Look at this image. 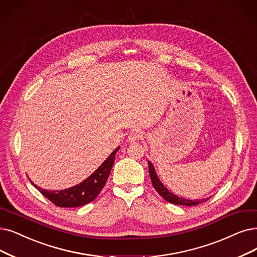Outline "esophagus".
<instances>
[{"label": "esophagus", "mask_w": 257, "mask_h": 257, "mask_svg": "<svg viewBox=\"0 0 257 257\" xmlns=\"http://www.w3.org/2000/svg\"><path fill=\"white\" fill-rule=\"evenodd\" d=\"M142 137H143L142 132L135 130V131H132V132L130 133V135H128V138H127V139H128V141H131V142H135V141H137V140H139V139H142Z\"/></svg>", "instance_id": "esophagus-1"}]
</instances>
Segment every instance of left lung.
<instances>
[{
    "mask_svg": "<svg viewBox=\"0 0 257 257\" xmlns=\"http://www.w3.org/2000/svg\"><path fill=\"white\" fill-rule=\"evenodd\" d=\"M149 173L151 176V180L154 188L159 193L160 196L166 199L167 201L174 203V204H180V206H187V207H191V206H196V204H199L203 201H206L207 199H202V200H190V199H186L182 197H178L176 195H174L173 193H171L166 187L163 186L161 183V181L159 180V178L156 175L155 169H154V166L151 163V161H149Z\"/></svg>",
    "mask_w": 257,
    "mask_h": 257,
    "instance_id": "1",
    "label": "left lung"
}]
</instances>
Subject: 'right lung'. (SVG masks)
I'll return each instance as SVG.
<instances>
[{
    "instance_id": "obj_1",
    "label": "right lung",
    "mask_w": 257,
    "mask_h": 257,
    "mask_svg": "<svg viewBox=\"0 0 257 257\" xmlns=\"http://www.w3.org/2000/svg\"><path fill=\"white\" fill-rule=\"evenodd\" d=\"M119 149L120 148L118 147L112 152L108 158L87 179L73 188L51 192L38 188L36 184H33L41 192V194H43L47 199L56 204L57 207L76 208L84 206V204L93 201L105 186L112 164H114L115 161L116 153Z\"/></svg>"
}]
</instances>
